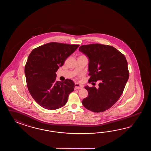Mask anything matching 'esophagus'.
Listing matches in <instances>:
<instances>
[{"label": "esophagus", "mask_w": 151, "mask_h": 151, "mask_svg": "<svg viewBox=\"0 0 151 151\" xmlns=\"http://www.w3.org/2000/svg\"><path fill=\"white\" fill-rule=\"evenodd\" d=\"M83 87V86L80 85L79 83H76L74 85V89L75 90H78V89H81Z\"/></svg>", "instance_id": "1"}]
</instances>
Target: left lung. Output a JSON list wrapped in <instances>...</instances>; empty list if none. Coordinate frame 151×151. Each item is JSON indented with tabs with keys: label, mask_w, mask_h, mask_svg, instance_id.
I'll return each instance as SVG.
<instances>
[{
	"label": "left lung",
	"mask_w": 151,
	"mask_h": 151,
	"mask_svg": "<svg viewBox=\"0 0 151 151\" xmlns=\"http://www.w3.org/2000/svg\"><path fill=\"white\" fill-rule=\"evenodd\" d=\"M79 51L88 58L89 82L99 80V87H85L88 96L82 104L94 112L109 109L118 100L129 78L127 62L120 52L111 46L92 44L81 46Z\"/></svg>",
	"instance_id": "8db88e82"
}]
</instances>
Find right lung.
Returning a JSON list of instances; mask_svg holds the SVG:
<instances>
[{
	"instance_id": "obj_1",
	"label": "right lung",
	"mask_w": 151,
	"mask_h": 151,
	"mask_svg": "<svg viewBox=\"0 0 151 151\" xmlns=\"http://www.w3.org/2000/svg\"><path fill=\"white\" fill-rule=\"evenodd\" d=\"M79 45L52 42L32 50L25 66L29 92L35 101L45 109L53 110L64 106L74 91V82L56 81L55 72Z\"/></svg>"
}]
</instances>
